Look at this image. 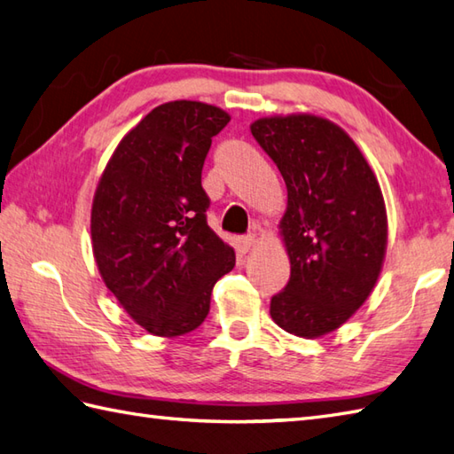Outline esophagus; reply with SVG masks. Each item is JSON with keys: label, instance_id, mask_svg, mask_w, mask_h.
Segmentation results:
<instances>
[{"label": "esophagus", "instance_id": "34e87169", "mask_svg": "<svg viewBox=\"0 0 454 454\" xmlns=\"http://www.w3.org/2000/svg\"><path fill=\"white\" fill-rule=\"evenodd\" d=\"M254 246H255V236H252V234L238 239V247L242 249V252H247V249H252Z\"/></svg>", "mask_w": 454, "mask_h": 454}]
</instances>
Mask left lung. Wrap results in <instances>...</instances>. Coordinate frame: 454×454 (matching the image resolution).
Listing matches in <instances>:
<instances>
[{
	"label": "left lung",
	"instance_id": "1",
	"mask_svg": "<svg viewBox=\"0 0 454 454\" xmlns=\"http://www.w3.org/2000/svg\"><path fill=\"white\" fill-rule=\"evenodd\" d=\"M249 129L286 185L278 234L291 278L269 312L285 332L314 340L349 320L379 281L388 242L382 191L359 146L332 121L278 114Z\"/></svg>",
	"mask_w": 454,
	"mask_h": 454
}]
</instances>
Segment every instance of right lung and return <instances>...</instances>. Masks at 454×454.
<instances>
[{
  "label": "right lung",
  "instance_id": "obj_1",
  "mask_svg": "<svg viewBox=\"0 0 454 454\" xmlns=\"http://www.w3.org/2000/svg\"><path fill=\"white\" fill-rule=\"evenodd\" d=\"M230 114L169 101L124 134L91 207V244L103 283L152 335L177 337L205 322L210 293L236 265L207 224L200 173Z\"/></svg>",
  "mask_w": 454,
  "mask_h": 454
}]
</instances>
